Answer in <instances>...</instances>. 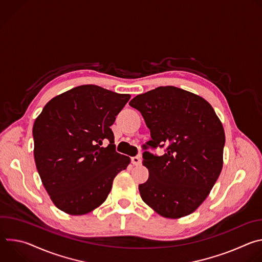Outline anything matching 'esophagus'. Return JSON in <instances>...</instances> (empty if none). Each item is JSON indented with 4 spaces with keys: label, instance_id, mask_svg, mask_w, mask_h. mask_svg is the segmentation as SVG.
<instances>
[{
    "label": "esophagus",
    "instance_id": "34e87169",
    "mask_svg": "<svg viewBox=\"0 0 262 262\" xmlns=\"http://www.w3.org/2000/svg\"><path fill=\"white\" fill-rule=\"evenodd\" d=\"M130 161H132V164L134 165V166H140L141 165V163H142V160H141V158L140 157H134V158H132L130 159Z\"/></svg>",
    "mask_w": 262,
    "mask_h": 262
}]
</instances>
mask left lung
Returning a JSON list of instances; mask_svg holds the SVG:
<instances>
[{"label":"left lung","mask_w":262,"mask_h":262,"mask_svg":"<svg viewBox=\"0 0 262 262\" xmlns=\"http://www.w3.org/2000/svg\"><path fill=\"white\" fill-rule=\"evenodd\" d=\"M129 105L140 111L150 129L144 150L167 146L161 157L143 152L149 177L139 184L141 198L165 217L194 212L223 167L225 133L214 110L199 95L173 86L137 95Z\"/></svg>","instance_id":"left-lung-1"}]
</instances>
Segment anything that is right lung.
I'll use <instances>...</instances> for the list:
<instances>
[{
	"label": "right lung",
	"instance_id": "add662e5",
	"mask_svg": "<svg viewBox=\"0 0 262 262\" xmlns=\"http://www.w3.org/2000/svg\"><path fill=\"white\" fill-rule=\"evenodd\" d=\"M95 85L51 99L33 125L34 159L43 186L62 211L86 214L101 205L130 159L116 152L111 125L129 100ZM108 141L107 146L102 144Z\"/></svg>",
	"mask_w": 262,
	"mask_h": 262
}]
</instances>
